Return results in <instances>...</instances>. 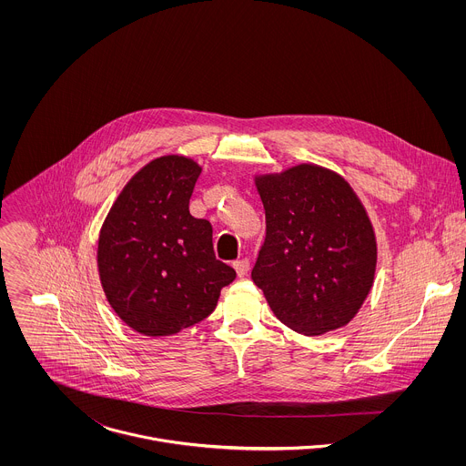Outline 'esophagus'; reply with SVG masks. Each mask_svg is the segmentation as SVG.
Segmentation results:
<instances>
[{
	"label": "esophagus",
	"instance_id": "esophagus-1",
	"mask_svg": "<svg viewBox=\"0 0 466 466\" xmlns=\"http://www.w3.org/2000/svg\"><path fill=\"white\" fill-rule=\"evenodd\" d=\"M249 267H251V264H249V260L248 258H240V260H237L235 262V268H237V272H238V276L242 278V276H246L248 272H249Z\"/></svg>",
	"mask_w": 466,
	"mask_h": 466
}]
</instances>
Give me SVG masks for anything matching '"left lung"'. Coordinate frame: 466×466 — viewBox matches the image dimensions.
Here are the masks:
<instances>
[{
  "instance_id": "left-lung-1",
  "label": "left lung",
  "mask_w": 466,
  "mask_h": 466,
  "mask_svg": "<svg viewBox=\"0 0 466 466\" xmlns=\"http://www.w3.org/2000/svg\"><path fill=\"white\" fill-rule=\"evenodd\" d=\"M266 240L253 281L276 318L303 335L348 325L371 290L373 226L351 187L332 170L298 165L257 177Z\"/></svg>"
}]
</instances>
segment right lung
<instances>
[{
    "mask_svg": "<svg viewBox=\"0 0 466 466\" xmlns=\"http://www.w3.org/2000/svg\"><path fill=\"white\" fill-rule=\"evenodd\" d=\"M200 167L185 156L145 165L113 204L98 238L109 305L133 330L161 337L206 319L237 272L217 260L213 228L190 215Z\"/></svg>",
    "mask_w": 466,
    "mask_h": 466,
    "instance_id": "1",
    "label": "right lung"
}]
</instances>
